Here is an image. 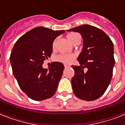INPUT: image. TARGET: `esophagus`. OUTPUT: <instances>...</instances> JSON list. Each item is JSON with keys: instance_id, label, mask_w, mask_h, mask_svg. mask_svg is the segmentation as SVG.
Returning a JSON list of instances; mask_svg holds the SVG:
<instances>
[{"instance_id": "1", "label": "esophagus", "mask_w": 125, "mask_h": 125, "mask_svg": "<svg viewBox=\"0 0 125 125\" xmlns=\"http://www.w3.org/2000/svg\"><path fill=\"white\" fill-rule=\"evenodd\" d=\"M69 67H70V66H68V65L64 64V68H69Z\"/></svg>"}]
</instances>
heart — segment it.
<instances>
[{
	"label": "heart",
	"mask_w": 125,
	"mask_h": 125,
	"mask_svg": "<svg viewBox=\"0 0 125 125\" xmlns=\"http://www.w3.org/2000/svg\"><path fill=\"white\" fill-rule=\"evenodd\" d=\"M66 37L68 39L69 41L72 42L73 44H74L78 41L79 40V36L77 33L76 32H70L68 34H67ZM56 41L55 40L53 42L52 46L53 47H55L56 45ZM76 58V55L74 54H61L56 57L55 59L57 61L61 62L62 63H64L65 64H69L72 63L74 61Z\"/></svg>",
	"instance_id": "obj_1"
}]
</instances>
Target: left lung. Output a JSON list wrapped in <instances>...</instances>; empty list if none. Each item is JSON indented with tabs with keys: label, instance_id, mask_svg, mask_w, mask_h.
Returning a JSON list of instances; mask_svg holds the SVG:
<instances>
[{
	"label": "left lung",
	"instance_id": "left-lung-1",
	"mask_svg": "<svg viewBox=\"0 0 125 125\" xmlns=\"http://www.w3.org/2000/svg\"><path fill=\"white\" fill-rule=\"evenodd\" d=\"M68 31L79 33L84 42L78 57L80 66H71L75 72L71 79L74 93L84 101L97 100L104 93L111 82L115 62L113 43L102 30L88 24Z\"/></svg>",
	"mask_w": 125,
	"mask_h": 125
}]
</instances>
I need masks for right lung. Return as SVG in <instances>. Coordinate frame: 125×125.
<instances>
[{
	"label": "right lung",
	"instance_id": "right-lung-1",
	"mask_svg": "<svg viewBox=\"0 0 125 125\" xmlns=\"http://www.w3.org/2000/svg\"><path fill=\"white\" fill-rule=\"evenodd\" d=\"M37 27L28 31L15 42L10 56L13 74L22 91L31 99L42 101L54 96L64 66L52 62L44 69V61L51 57L55 39L64 32Z\"/></svg>",
	"mask_w": 125,
	"mask_h": 125
}]
</instances>
